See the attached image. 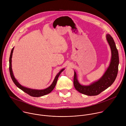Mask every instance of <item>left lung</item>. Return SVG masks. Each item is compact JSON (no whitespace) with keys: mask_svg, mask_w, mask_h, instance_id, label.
<instances>
[{"mask_svg":"<svg viewBox=\"0 0 126 126\" xmlns=\"http://www.w3.org/2000/svg\"><path fill=\"white\" fill-rule=\"evenodd\" d=\"M107 41L111 50V59L110 65L103 75L98 80L89 85H81L78 80L77 75L74 71V86L80 93L88 96H96L109 87L115 81L118 72L119 64V54L114 40L111 36L107 34Z\"/></svg>","mask_w":126,"mask_h":126,"instance_id":"1","label":"left lung"}]
</instances>
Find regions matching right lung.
Here are the masks:
<instances>
[{"label":"right lung","instance_id":"right-lung-1","mask_svg":"<svg viewBox=\"0 0 126 126\" xmlns=\"http://www.w3.org/2000/svg\"><path fill=\"white\" fill-rule=\"evenodd\" d=\"M14 48V47H13L11 50L10 55V58H9V72H10V74L11 78L13 82H14V83L15 84V85L18 88H19V89H20L21 90H22L23 91L25 92L26 93L28 94V95H29L31 96L34 97H41V96H44L45 95H47V94L50 93L54 89V88H55L59 75H60V74L65 69L63 68V69H62V70H61L55 76V77L54 79V81H53L51 85L49 87H48V88H47L45 89H43V90L33 89H31V88H29L24 87V86H22L16 79V78H15V77L13 75V71H12L11 62H12V54H13Z\"/></svg>","mask_w":126,"mask_h":126}]
</instances>
